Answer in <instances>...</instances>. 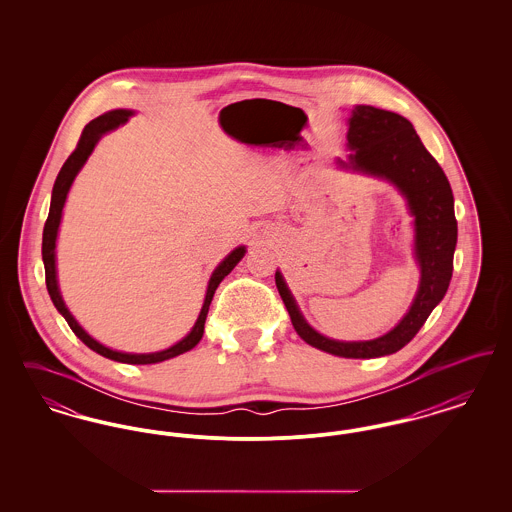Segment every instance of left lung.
Returning a JSON list of instances; mask_svg holds the SVG:
<instances>
[{"instance_id": "left-lung-1", "label": "left lung", "mask_w": 512, "mask_h": 512, "mask_svg": "<svg viewBox=\"0 0 512 512\" xmlns=\"http://www.w3.org/2000/svg\"><path fill=\"white\" fill-rule=\"evenodd\" d=\"M347 149V161L336 159L340 169L386 180L407 201L413 217V257L420 270L409 311L380 338L332 340L305 320L280 270L274 278L301 340L336 357L374 359L391 355L413 340L447 292L457 245L455 201L438 161L422 146L413 124L397 113L355 105L347 119Z\"/></svg>"}]
</instances>
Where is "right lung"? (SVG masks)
Instances as JSON below:
<instances>
[{
    "mask_svg": "<svg viewBox=\"0 0 512 512\" xmlns=\"http://www.w3.org/2000/svg\"><path fill=\"white\" fill-rule=\"evenodd\" d=\"M134 115V111L130 109H115V111H107L103 115H99L98 119L86 124V128L82 130V136L78 140V146L74 149L73 153L69 155V159L65 161V165L61 167V171L55 178L53 184V192H51V205H49L48 220L44 226V238H42V259H44V268H46V286H48L49 297L55 305V309L65 317L69 322L71 330L84 341L92 351L99 353L101 357H107L111 361L117 363H126V365H153V363H163L169 361L172 357H178L190 349H194L199 340L203 338V330H205V318L209 313V305L213 301V295L217 292L220 282L224 280V276H228L232 272V268L236 267L245 255V245H238L234 251H230L222 261L219 267L213 270L209 284H207V292H205V299H203V307L199 311V317L195 320L192 330L182 338L176 341L171 347L163 349V351H155V353H126V351H117L111 349L98 340H94L80 324L78 320L73 317V313L69 311V307L63 301V295L59 290V282H57V263H55V247H57V234H59V224H61V217H63V207L67 201L69 190L73 186L76 174L82 171V167L86 165L88 157L92 155L94 147L98 146L99 140L107 134L117 130L122 124H126L128 119Z\"/></svg>",
    "mask_w": 512,
    "mask_h": 512,
    "instance_id": "add662e5",
    "label": "right lung"
}]
</instances>
